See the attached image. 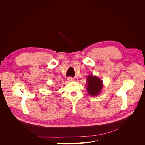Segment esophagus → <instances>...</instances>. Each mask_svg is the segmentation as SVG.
Masks as SVG:
<instances>
[{"label":"esophagus","instance_id":"obj_1","mask_svg":"<svg viewBox=\"0 0 145 145\" xmlns=\"http://www.w3.org/2000/svg\"><path fill=\"white\" fill-rule=\"evenodd\" d=\"M68 80L69 82H72V81L74 80V78H73L72 77H68Z\"/></svg>","mask_w":145,"mask_h":145}]
</instances>
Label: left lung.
I'll use <instances>...</instances> for the list:
<instances>
[{"label": "left lung", "instance_id": "left-lung-1", "mask_svg": "<svg viewBox=\"0 0 145 145\" xmlns=\"http://www.w3.org/2000/svg\"><path fill=\"white\" fill-rule=\"evenodd\" d=\"M87 91L91 95H97L102 88V82L100 78L93 76H88L87 78Z\"/></svg>", "mask_w": 145, "mask_h": 145}]
</instances>
